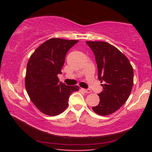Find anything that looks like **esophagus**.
<instances>
[{
	"label": "esophagus",
	"instance_id": "obj_1",
	"mask_svg": "<svg viewBox=\"0 0 152 152\" xmlns=\"http://www.w3.org/2000/svg\"><path fill=\"white\" fill-rule=\"evenodd\" d=\"M82 90L84 91V93H91V89H84V88H82Z\"/></svg>",
	"mask_w": 152,
	"mask_h": 152
}]
</instances>
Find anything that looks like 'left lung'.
Wrapping results in <instances>:
<instances>
[{"mask_svg":"<svg viewBox=\"0 0 152 152\" xmlns=\"http://www.w3.org/2000/svg\"><path fill=\"white\" fill-rule=\"evenodd\" d=\"M94 53L98 79L103 91L99 102L92 107L95 113L107 115L120 109L129 97L134 84V70L127 57L119 50L104 41H86Z\"/></svg>","mask_w":152,"mask_h":152,"instance_id":"obj_1","label":"left lung"}]
</instances>
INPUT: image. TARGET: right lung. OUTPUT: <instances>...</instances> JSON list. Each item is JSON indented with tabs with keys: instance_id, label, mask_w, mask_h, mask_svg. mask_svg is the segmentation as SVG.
<instances>
[{
	"instance_id": "obj_1",
	"label": "right lung",
	"mask_w": 152,
	"mask_h": 152,
	"mask_svg": "<svg viewBox=\"0 0 152 152\" xmlns=\"http://www.w3.org/2000/svg\"><path fill=\"white\" fill-rule=\"evenodd\" d=\"M77 40L50 39L35 50L27 64L25 85L31 101L41 113L55 116L68 105V99L78 86H66L59 82L65 57Z\"/></svg>"
}]
</instances>
